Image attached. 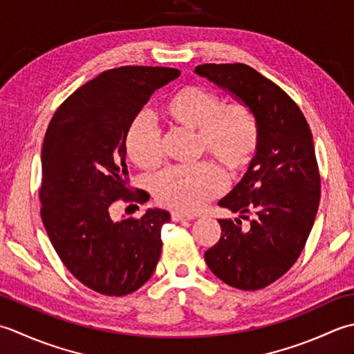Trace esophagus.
<instances>
[{
  "label": "esophagus",
  "mask_w": 354,
  "mask_h": 354,
  "mask_svg": "<svg viewBox=\"0 0 354 354\" xmlns=\"http://www.w3.org/2000/svg\"><path fill=\"white\" fill-rule=\"evenodd\" d=\"M171 217L174 221H186V220H194V215H187L183 212H178V211H172L171 212Z\"/></svg>",
  "instance_id": "esophagus-1"
}]
</instances>
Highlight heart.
Masks as SVG:
<instances>
[{
    "instance_id": "heart-1",
    "label": "heart",
    "mask_w": 354,
    "mask_h": 354,
    "mask_svg": "<svg viewBox=\"0 0 354 354\" xmlns=\"http://www.w3.org/2000/svg\"><path fill=\"white\" fill-rule=\"evenodd\" d=\"M163 118L169 124L197 131V148L212 154L230 174L246 168L255 154L258 125L254 113L243 104L221 105L217 93L203 86L191 85L176 91L163 106ZM127 151L143 169L151 171L160 165L158 133L153 122H136L128 133ZM223 185L221 169L211 162H200L163 171L154 191L160 203L194 214L218 196Z\"/></svg>"
}]
</instances>
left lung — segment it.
Wrapping results in <instances>:
<instances>
[{
    "instance_id": "1",
    "label": "left lung",
    "mask_w": 354,
    "mask_h": 354,
    "mask_svg": "<svg viewBox=\"0 0 354 354\" xmlns=\"http://www.w3.org/2000/svg\"><path fill=\"white\" fill-rule=\"evenodd\" d=\"M254 113L258 143L248 171L218 205L240 214L218 220L221 236L205 252L207 268L241 290L272 284L292 268L313 227L321 177L313 136L286 91L246 64H203L194 70ZM252 220L241 226V218Z\"/></svg>"
}]
</instances>
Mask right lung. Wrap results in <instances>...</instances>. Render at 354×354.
Here are the masks:
<instances>
[{
	"label": "right lung",
	"mask_w": 354,
	"mask_h": 354,
	"mask_svg": "<svg viewBox=\"0 0 354 354\" xmlns=\"http://www.w3.org/2000/svg\"><path fill=\"white\" fill-rule=\"evenodd\" d=\"M180 71L120 67L77 88L50 122L42 143L41 217L64 266L84 286L108 297L133 293L153 275L162 254L160 230L171 215L149 207L140 218H111L119 198L133 194L127 136L153 93Z\"/></svg>",
	"instance_id": "add662e5"
}]
</instances>
